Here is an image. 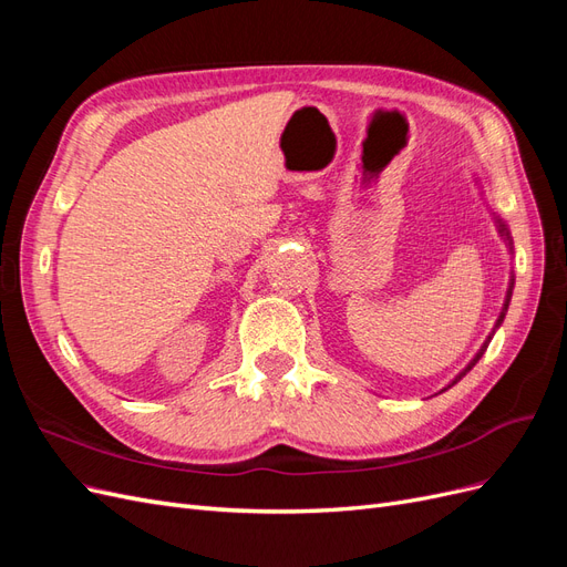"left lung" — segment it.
Here are the masks:
<instances>
[{
  "instance_id": "1",
  "label": "left lung",
  "mask_w": 567,
  "mask_h": 567,
  "mask_svg": "<svg viewBox=\"0 0 567 567\" xmlns=\"http://www.w3.org/2000/svg\"><path fill=\"white\" fill-rule=\"evenodd\" d=\"M492 217H494V221H496V231H499V236L504 238V244H506V248H508V252L513 255V238H511V231H508V225H506V221L499 217V215H494L492 213ZM513 284H516V279H513V274H511V279H508V290H506V298H504V307H502V312H499V319H496V323H494V329H492V333L487 336V340L483 342V346H480V350L475 352V357L471 359V362H468V367L466 369H461L458 371V375H454V381L447 385V388H442L440 392H444V390H450L452 385H456L461 379H463V375H466L475 364H477V359L480 357H483L485 354V350H487V346H489V340H492V336H494V331L496 329H499V326H502V321H504V317H506V312H508V302H511V296H513Z\"/></svg>"
}]
</instances>
